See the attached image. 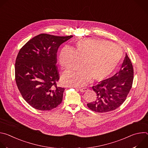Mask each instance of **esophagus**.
Here are the masks:
<instances>
[{
  "label": "esophagus",
  "instance_id": "esophagus-1",
  "mask_svg": "<svg viewBox=\"0 0 148 148\" xmlns=\"http://www.w3.org/2000/svg\"><path fill=\"white\" fill-rule=\"evenodd\" d=\"M88 90V88L85 87V88H80L79 89V91L81 92H86Z\"/></svg>",
  "mask_w": 148,
  "mask_h": 148
}]
</instances>
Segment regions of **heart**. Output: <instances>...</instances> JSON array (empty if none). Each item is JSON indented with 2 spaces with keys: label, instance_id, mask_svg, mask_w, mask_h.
Instances as JSON below:
<instances>
[{
  "label": "heart",
  "instance_id": "heart-1",
  "mask_svg": "<svg viewBox=\"0 0 148 148\" xmlns=\"http://www.w3.org/2000/svg\"><path fill=\"white\" fill-rule=\"evenodd\" d=\"M122 57V51L116 45L96 38L79 40L76 49L64 47L59 55V61L64 69H75L84 61L86 67L76 71H66L61 76L62 83L72 86H81L91 78L102 81L116 69Z\"/></svg>",
  "mask_w": 148,
  "mask_h": 148
}]
</instances>
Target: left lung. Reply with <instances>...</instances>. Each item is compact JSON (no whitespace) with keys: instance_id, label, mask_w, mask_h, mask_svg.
<instances>
[{"instance_id":"1","label":"left lung","mask_w":148,"mask_h":148,"mask_svg":"<svg viewBox=\"0 0 148 148\" xmlns=\"http://www.w3.org/2000/svg\"><path fill=\"white\" fill-rule=\"evenodd\" d=\"M134 69L131 60L125 55L120 70L112 77L102 80L92 89L97 94L95 101L87 103L96 112H107L116 110L123 103L132 86Z\"/></svg>"}]
</instances>
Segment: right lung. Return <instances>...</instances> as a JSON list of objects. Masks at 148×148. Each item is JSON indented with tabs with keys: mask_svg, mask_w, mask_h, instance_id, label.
<instances>
[{
	"mask_svg": "<svg viewBox=\"0 0 148 148\" xmlns=\"http://www.w3.org/2000/svg\"><path fill=\"white\" fill-rule=\"evenodd\" d=\"M72 37L40 34L20 50L15 63L16 82L33 108L49 111L61 103L65 89L57 86L60 78L57 53L60 46Z\"/></svg>",
	"mask_w": 148,
	"mask_h": 148,
	"instance_id": "right-lung-1",
	"label": "right lung"
}]
</instances>
